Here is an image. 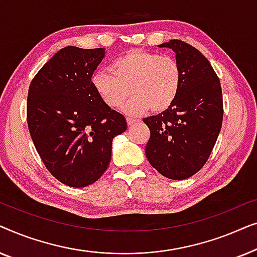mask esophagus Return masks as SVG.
Returning <instances> with one entry per match:
<instances>
[{
    "label": "esophagus",
    "mask_w": 257,
    "mask_h": 257,
    "mask_svg": "<svg viewBox=\"0 0 257 257\" xmlns=\"http://www.w3.org/2000/svg\"><path fill=\"white\" fill-rule=\"evenodd\" d=\"M126 121H127V125L128 126H131V125H133V124H136L137 121V119H133V118H126Z\"/></svg>",
    "instance_id": "1"
}]
</instances>
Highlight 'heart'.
Instances as JSON below:
<instances>
[{"label": "heart", "mask_w": 257, "mask_h": 257, "mask_svg": "<svg viewBox=\"0 0 257 257\" xmlns=\"http://www.w3.org/2000/svg\"><path fill=\"white\" fill-rule=\"evenodd\" d=\"M111 72L97 71L91 83L103 103L110 108L121 106L128 115L167 110L177 99L181 87L182 73L178 61L171 56L133 49L115 58Z\"/></svg>", "instance_id": "b5f03b06"}]
</instances>
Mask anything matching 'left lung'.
<instances>
[{
  "instance_id": "obj_1",
  "label": "left lung",
  "mask_w": 257,
  "mask_h": 257,
  "mask_svg": "<svg viewBox=\"0 0 257 257\" xmlns=\"http://www.w3.org/2000/svg\"><path fill=\"white\" fill-rule=\"evenodd\" d=\"M158 47L174 51L182 80L167 110L143 119L151 132L145 153L161 175L184 180L201 170L215 145L222 126V91L208 59L198 49L179 40Z\"/></svg>"
}]
</instances>
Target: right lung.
I'll return each instance as SVG.
<instances>
[{
	"mask_svg": "<svg viewBox=\"0 0 257 257\" xmlns=\"http://www.w3.org/2000/svg\"><path fill=\"white\" fill-rule=\"evenodd\" d=\"M104 57L103 48L65 47L29 86L31 139L48 171L70 187H86L104 174L112 140L127 128L124 115L106 106L91 83Z\"/></svg>",
	"mask_w": 257,
	"mask_h": 257,
	"instance_id": "obj_1",
	"label": "right lung"
}]
</instances>
